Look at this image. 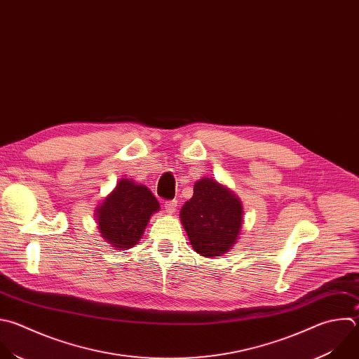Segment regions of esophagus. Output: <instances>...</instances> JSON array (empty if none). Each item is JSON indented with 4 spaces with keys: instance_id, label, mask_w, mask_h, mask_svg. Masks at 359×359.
Masks as SVG:
<instances>
[{
    "instance_id": "obj_1",
    "label": "esophagus",
    "mask_w": 359,
    "mask_h": 359,
    "mask_svg": "<svg viewBox=\"0 0 359 359\" xmlns=\"http://www.w3.org/2000/svg\"><path fill=\"white\" fill-rule=\"evenodd\" d=\"M177 208V201L176 200H170V201H166L165 203V210L169 212V214H173Z\"/></svg>"
}]
</instances>
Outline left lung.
Here are the masks:
<instances>
[{"mask_svg": "<svg viewBox=\"0 0 359 359\" xmlns=\"http://www.w3.org/2000/svg\"><path fill=\"white\" fill-rule=\"evenodd\" d=\"M243 203L211 177L194 183L193 197L180 210L191 247L201 257H221L236 243L243 228Z\"/></svg>", "mask_w": 359, "mask_h": 359, "instance_id": "1", "label": "left lung"}]
</instances>
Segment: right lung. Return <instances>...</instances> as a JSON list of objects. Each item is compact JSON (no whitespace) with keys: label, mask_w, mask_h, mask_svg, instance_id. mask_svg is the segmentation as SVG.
Wrapping results in <instances>:
<instances>
[{"label":"right lung","mask_w":359,"mask_h":359,"mask_svg":"<svg viewBox=\"0 0 359 359\" xmlns=\"http://www.w3.org/2000/svg\"><path fill=\"white\" fill-rule=\"evenodd\" d=\"M159 208L147 186L121 179L95 208L100 233L115 250L133 248L141 240L151 215Z\"/></svg>","instance_id":"right-lung-1"}]
</instances>
